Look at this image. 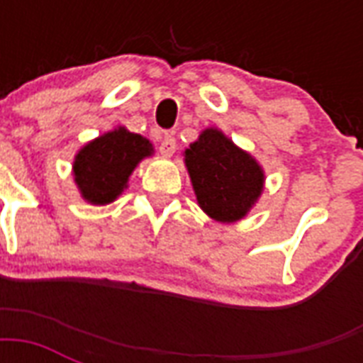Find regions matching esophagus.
<instances>
[{
  "mask_svg": "<svg viewBox=\"0 0 363 363\" xmlns=\"http://www.w3.org/2000/svg\"><path fill=\"white\" fill-rule=\"evenodd\" d=\"M177 150V141L175 137L169 135V133H165L162 143H160V152L164 154V156H173V152Z\"/></svg>",
  "mask_w": 363,
  "mask_h": 363,
  "instance_id": "obj_1",
  "label": "esophagus"
}]
</instances>
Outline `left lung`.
Returning a JSON list of instances; mask_svg holds the SVG:
<instances>
[{
	"mask_svg": "<svg viewBox=\"0 0 363 363\" xmlns=\"http://www.w3.org/2000/svg\"><path fill=\"white\" fill-rule=\"evenodd\" d=\"M199 207L216 222H238L264 190V169L220 130L207 128L184 150Z\"/></svg>",
	"mask_w": 363,
	"mask_h": 363,
	"instance_id": "left-lung-1",
	"label": "left lung"
}]
</instances>
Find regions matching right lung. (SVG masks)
<instances>
[{
    "label": "right lung",
    "instance_id": "obj_1",
    "mask_svg": "<svg viewBox=\"0 0 363 363\" xmlns=\"http://www.w3.org/2000/svg\"><path fill=\"white\" fill-rule=\"evenodd\" d=\"M152 152V143L139 133L122 125L107 131L77 152L73 162L77 188L88 203H111L124 192L137 164Z\"/></svg>",
    "mask_w": 363,
    "mask_h": 363
}]
</instances>
